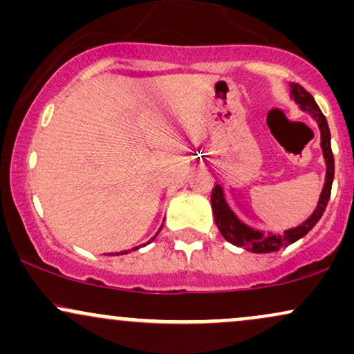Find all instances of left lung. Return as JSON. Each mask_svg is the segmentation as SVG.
I'll return each instance as SVG.
<instances>
[{"mask_svg":"<svg viewBox=\"0 0 354 354\" xmlns=\"http://www.w3.org/2000/svg\"><path fill=\"white\" fill-rule=\"evenodd\" d=\"M290 86L291 95H293L296 103L301 104L304 111L311 113L313 118L316 120V123L319 126L321 148H323L324 160H326V181H324V188L321 191V196L315 213L299 226L283 231L281 234H263L261 231L251 230L248 228L246 225H243V223L234 216L233 211L228 208V205H226L221 186L214 185L213 191H211V208H213L214 223H216L219 233H221L223 238H225L226 241H230L231 245L245 248V250L251 251V253H273V251H279L281 248H286L288 245H291V243L298 241L299 238L308 234V231L313 230V226L319 221V218L323 216L331 196L333 178H335V158H333L331 151V135L330 128H328V121L323 113H321L319 106L316 104L315 98L311 96V93H308L306 89L298 83H291Z\"/></svg>","mask_w":354,"mask_h":354,"instance_id":"1","label":"left lung"}]
</instances>
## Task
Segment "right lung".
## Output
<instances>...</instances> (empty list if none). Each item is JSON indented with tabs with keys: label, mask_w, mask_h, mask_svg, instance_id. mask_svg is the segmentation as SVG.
<instances>
[{
	"label": "right lung",
	"mask_w": 354,
	"mask_h": 354,
	"mask_svg": "<svg viewBox=\"0 0 354 354\" xmlns=\"http://www.w3.org/2000/svg\"><path fill=\"white\" fill-rule=\"evenodd\" d=\"M135 250H138V248H135ZM124 253H128V251H124ZM116 254H120V253H116ZM121 254H123V251H121Z\"/></svg>",
	"instance_id": "obj_1"
}]
</instances>
